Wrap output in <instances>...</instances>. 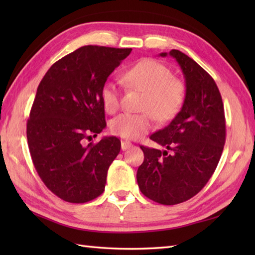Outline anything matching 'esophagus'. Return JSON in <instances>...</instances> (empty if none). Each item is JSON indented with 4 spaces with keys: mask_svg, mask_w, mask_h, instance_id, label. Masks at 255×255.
<instances>
[{
    "mask_svg": "<svg viewBox=\"0 0 255 255\" xmlns=\"http://www.w3.org/2000/svg\"><path fill=\"white\" fill-rule=\"evenodd\" d=\"M130 147H132V143L129 142V141H122V149L123 150H127Z\"/></svg>",
    "mask_w": 255,
    "mask_h": 255,
    "instance_id": "1",
    "label": "esophagus"
}]
</instances>
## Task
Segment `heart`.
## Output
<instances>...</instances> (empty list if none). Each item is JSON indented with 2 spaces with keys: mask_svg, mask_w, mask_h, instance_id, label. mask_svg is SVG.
Segmentation results:
<instances>
[{
  "mask_svg": "<svg viewBox=\"0 0 255 255\" xmlns=\"http://www.w3.org/2000/svg\"><path fill=\"white\" fill-rule=\"evenodd\" d=\"M125 84L130 89L143 92L142 114L124 113L114 118L111 129L118 136L137 139L152 127V115L159 122L174 118L185 101V85L173 77L171 70L153 59H143L129 68L123 75ZM102 101L105 111L115 113L121 104V92L113 82L102 89Z\"/></svg>",
  "mask_w": 255,
  "mask_h": 255,
  "instance_id": "heart-1",
  "label": "heart"
}]
</instances>
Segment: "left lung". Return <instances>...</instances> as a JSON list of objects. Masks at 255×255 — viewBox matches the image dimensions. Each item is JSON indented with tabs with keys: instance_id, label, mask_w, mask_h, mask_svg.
Here are the masks:
<instances>
[{
	"instance_id": "1",
	"label": "left lung",
	"mask_w": 255,
	"mask_h": 255,
	"mask_svg": "<svg viewBox=\"0 0 255 255\" xmlns=\"http://www.w3.org/2000/svg\"><path fill=\"white\" fill-rule=\"evenodd\" d=\"M169 55L185 78V101L165 128L151 134L150 139L165 150L140 147L144 160L138 167L137 182L153 202L176 205L202 191L214 174L226 141V119L214 79L180 50L172 49Z\"/></svg>"
}]
</instances>
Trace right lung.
<instances>
[{"label":"right lung","mask_w":255,"mask_h":255,"mask_svg":"<svg viewBox=\"0 0 255 255\" xmlns=\"http://www.w3.org/2000/svg\"><path fill=\"white\" fill-rule=\"evenodd\" d=\"M131 48L84 46L53 63L38 85L27 122L32 163L45 185L69 203L104 192L121 140L86 143L106 127L102 89Z\"/></svg>","instance_id":"right-lung-1"}]
</instances>
